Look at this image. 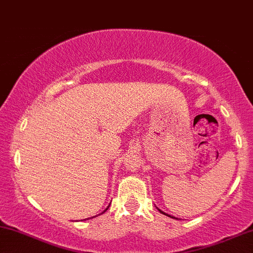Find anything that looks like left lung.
Masks as SVG:
<instances>
[{
    "label": "left lung",
    "instance_id": "obj_1",
    "mask_svg": "<svg viewBox=\"0 0 253 253\" xmlns=\"http://www.w3.org/2000/svg\"><path fill=\"white\" fill-rule=\"evenodd\" d=\"M160 211H161V210H160ZM161 212H162V211H161ZM162 213H164V212H162ZM164 214H165V213H164ZM176 219H177V218H176Z\"/></svg>",
    "mask_w": 253,
    "mask_h": 253
}]
</instances>
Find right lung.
I'll return each instance as SVG.
<instances>
[{
  "mask_svg": "<svg viewBox=\"0 0 253 253\" xmlns=\"http://www.w3.org/2000/svg\"><path fill=\"white\" fill-rule=\"evenodd\" d=\"M105 210H108V209H105ZM104 212H105V211H104ZM96 217V216H95Z\"/></svg>",
  "mask_w": 253,
  "mask_h": 253,
  "instance_id": "right-lung-1",
  "label": "right lung"
}]
</instances>
